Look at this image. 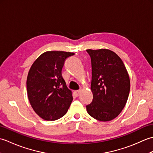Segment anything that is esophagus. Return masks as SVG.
<instances>
[{
  "instance_id": "1",
  "label": "esophagus",
  "mask_w": 153,
  "mask_h": 153,
  "mask_svg": "<svg viewBox=\"0 0 153 153\" xmlns=\"http://www.w3.org/2000/svg\"><path fill=\"white\" fill-rule=\"evenodd\" d=\"M81 91H82V90H77L75 91V94H76V96H79V94L81 93Z\"/></svg>"
}]
</instances>
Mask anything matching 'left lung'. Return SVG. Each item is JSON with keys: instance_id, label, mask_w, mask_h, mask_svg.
<instances>
[{"instance_id": "1", "label": "left lung", "mask_w": 153, "mask_h": 153, "mask_svg": "<svg viewBox=\"0 0 153 153\" xmlns=\"http://www.w3.org/2000/svg\"><path fill=\"white\" fill-rule=\"evenodd\" d=\"M91 59V89L93 101L86 106L89 114L99 121L108 122L124 108L130 90V80L118 54L106 48L87 49Z\"/></svg>"}]
</instances>
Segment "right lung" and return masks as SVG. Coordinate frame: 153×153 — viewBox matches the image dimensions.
I'll return each mask as SVG.
<instances>
[{"label":"right lung","mask_w":153,"mask_h":153,"mask_svg":"<svg viewBox=\"0 0 153 153\" xmlns=\"http://www.w3.org/2000/svg\"><path fill=\"white\" fill-rule=\"evenodd\" d=\"M74 55L64 51H47L31 66L27 77L28 99L33 110L45 120H56L66 114L72 92L62 76L64 62Z\"/></svg>","instance_id":"add662e5"}]
</instances>
